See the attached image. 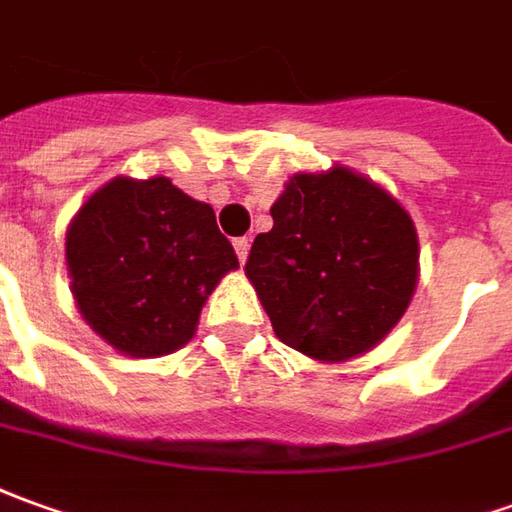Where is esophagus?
<instances>
[{
	"instance_id": "34e87169",
	"label": "esophagus",
	"mask_w": 512,
	"mask_h": 512,
	"mask_svg": "<svg viewBox=\"0 0 512 512\" xmlns=\"http://www.w3.org/2000/svg\"><path fill=\"white\" fill-rule=\"evenodd\" d=\"M234 250H236V256H239V262L245 264V259H248V250H250L248 236H239V239H234Z\"/></svg>"
}]
</instances>
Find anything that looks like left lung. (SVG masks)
I'll use <instances>...</instances> for the list:
<instances>
[{"instance_id": "left-lung-1", "label": "left lung", "mask_w": 512, "mask_h": 512, "mask_svg": "<svg viewBox=\"0 0 512 512\" xmlns=\"http://www.w3.org/2000/svg\"><path fill=\"white\" fill-rule=\"evenodd\" d=\"M270 214L245 276L278 340L317 362L382 343L418 284V234L404 206L337 164L292 175Z\"/></svg>"}]
</instances>
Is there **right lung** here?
<instances>
[{
	"label": "right lung",
	"mask_w": 512,
	"mask_h": 512,
	"mask_svg": "<svg viewBox=\"0 0 512 512\" xmlns=\"http://www.w3.org/2000/svg\"><path fill=\"white\" fill-rule=\"evenodd\" d=\"M236 267L214 209L164 175L108 181L66 231L74 303L128 357H164L189 343L203 303Z\"/></svg>",
	"instance_id": "obj_1"
}]
</instances>
